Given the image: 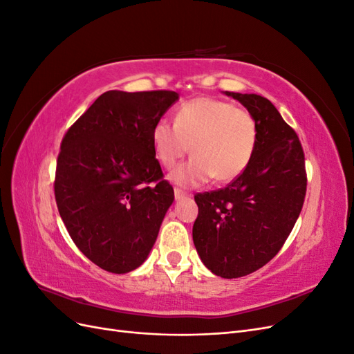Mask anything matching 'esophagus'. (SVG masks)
<instances>
[{
	"mask_svg": "<svg viewBox=\"0 0 354 354\" xmlns=\"http://www.w3.org/2000/svg\"><path fill=\"white\" fill-rule=\"evenodd\" d=\"M187 196V194L185 190H181V189H178V187H174V198L178 201V199H183V198H186Z\"/></svg>",
	"mask_w": 354,
	"mask_h": 354,
	"instance_id": "1",
	"label": "esophagus"
}]
</instances>
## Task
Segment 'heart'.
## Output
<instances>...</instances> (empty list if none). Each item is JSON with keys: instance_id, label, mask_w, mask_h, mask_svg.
I'll use <instances>...</instances> for the list:
<instances>
[{"instance_id": "heart-1", "label": "heart", "mask_w": 354, "mask_h": 354, "mask_svg": "<svg viewBox=\"0 0 354 354\" xmlns=\"http://www.w3.org/2000/svg\"><path fill=\"white\" fill-rule=\"evenodd\" d=\"M152 145L158 160L168 169L190 149L194 158L171 174L177 185L199 186L212 177L217 183H229L251 164L257 124L248 111L232 102L196 97L180 106L174 124L155 122Z\"/></svg>"}]
</instances>
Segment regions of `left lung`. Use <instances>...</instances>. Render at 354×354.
<instances>
[{"instance_id": "1", "label": "left lung", "mask_w": 354, "mask_h": 354, "mask_svg": "<svg viewBox=\"0 0 354 354\" xmlns=\"http://www.w3.org/2000/svg\"><path fill=\"white\" fill-rule=\"evenodd\" d=\"M257 124L251 164L226 187L196 194L194 243L202 263L233 279L261 269L281 251L301 212L307 174L297 133L270 100L224 91Z\"/></svg>"}]
</instances>
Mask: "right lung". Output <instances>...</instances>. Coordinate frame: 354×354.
<instances>
[{"mask_svg": "<svg viewBox=\"0 0 354 354\" xmlns=\"http://www.w3.org/2000/svg\"><path fill=\"white\" fill-rule=\"evenodd\" d=\"M176 91L103 93L66 131L55 196L72 241L111 273L142 266L174 190L155 158L152 128Z\"/></svg>", "mask_w": 354, "mask_h": 354, "instance_id": "obj_1", "label": "right lung"}]
</instances>
